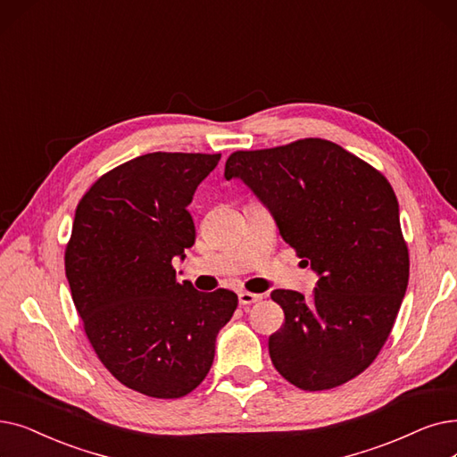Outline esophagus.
Instances as JSON below:
<instances>
[{"label":"esophagus","mask_w":457,"mask_h":457,"mask_svg":"<svg viewBox=\"0 0 457 457\" xmlns=\"http://www.w3.org/2000/svg\"><path fill=\"white\" fill-rule=\"evenodd\" d=\"M262 299H263V295H257V293H248V291L239 293V304L241 306H250L253 303H260Z\"/></svg>","instance_id":"34e87169"}]
</instances>
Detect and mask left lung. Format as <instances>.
<instances>
[{"instance_id":"8db88e82","label":"left lung","mask_w":457,"mask_h":457,"mask_svg":"<svg viewBox=\"0 0 457 457\" xmlns=\"http://www.w3.org/2000/svg\"><path fill=\"white\" fill-rule=\"evenodd\" d=\"M224 177L260 197L282 239L320 276L312 299L270 293L286 315L269 338L274 368L310 392L351 381L385 345L409 282L400 207L386 177L321 137L235 151Z\"/></svg>"}]
</instances>
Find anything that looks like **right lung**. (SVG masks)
<instances>
[{"instance_id":"obj_1","label":"right lung","mask_w":457,"mask_h":457,"mask_svg":"<svg viewBox=\"0 0 457 457\" xmlns=\"http://www.w3.org/2000/svg\"><path fill=\"white\" fill-rule=\"evenodd\" d=\"M220 154L149 153L104 173L76 207L65 274L106 370L151 398H183L214 359L237 308L229 289L177 282L173 260L195 241L192 195Z\"/></svg>"}]
</instances>
